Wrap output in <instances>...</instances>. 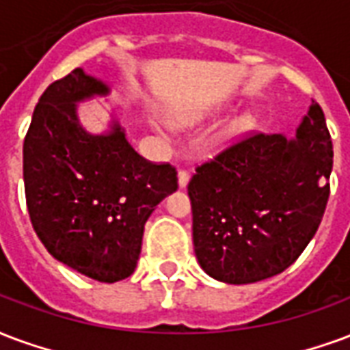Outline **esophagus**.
Listing matches in <instances>:
<instances>
[{
    "label": "esophagus",
    "mask_w": 350,
    "mask_h": 350,
    "mask_svg": "<svg viewBox=\"0 0 350 350\" xmlns=\"http://www.w3.org/2000/svg\"><path fill=\"white\" fill-rule=\"evenodd\" d=\"M187 183H189V172L185 170V168H180V170H178V185L183 189Z\"/></svg>",
    "instance_id": "1"
}]
</instances>
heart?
<instances>
[{
	"label": "heart",
	"instance_id": "1",
	"mask_svg": "<svg viewBox=\"0 0 350 350\" xmlns=\"http://www.w3.org/2000/svg\"><path fill=\"white\" fill-rule=\"evenodd\" d=\"M180 120H189L187 116H180ZM252 126V120L248 118V116H241V118H237L234 124H232V131H235V133H239V131H245V129H248Z\"/></svg>",
	"mask_w": 350,
	"mask_h": 350
}]
</instances>
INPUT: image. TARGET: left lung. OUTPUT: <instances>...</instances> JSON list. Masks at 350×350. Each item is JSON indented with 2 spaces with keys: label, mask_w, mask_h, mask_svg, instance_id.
I'll return each instance as SVG.
<instances>
[{
  "label": "left lung",
  "mask_w": 350,
  "mask_h": 350,
  "mask_svg": "<svg viewBox=\"0 0 350 350\" xmlns=\"http://www.w3.org/2000/svg\"><path fill=\"white\" fill-rule=\"evenodd\" d=\"M332 163L325 115L312 102L295 139L250 133L196 167L187 191L200 267L226 284L286 271L319 228Z\"/></svg>",
  "instance_id": "left-lung-1"
}]
</instances>
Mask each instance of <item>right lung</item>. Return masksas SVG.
<instances>
[{
  "label": "right lung",
  "instance_id": "add662e5",
  "mask_svg": "<svg viewBox=\"0 0 350 350\" xmlns=\"http://www.w3.org/2000/svg\"><path fill=\"white\" fill-rule=\"evenodd\" d=\"M107 92L81 68L44 90L23 141V183L46 250L79 274L113 284L135 271L144 224L178 189V172L137 154L116 120L102 135L83 128L76 103Z\"/></svg>",
  "mask_w": 350,
  "mask_h": 350
}]
</instances>
